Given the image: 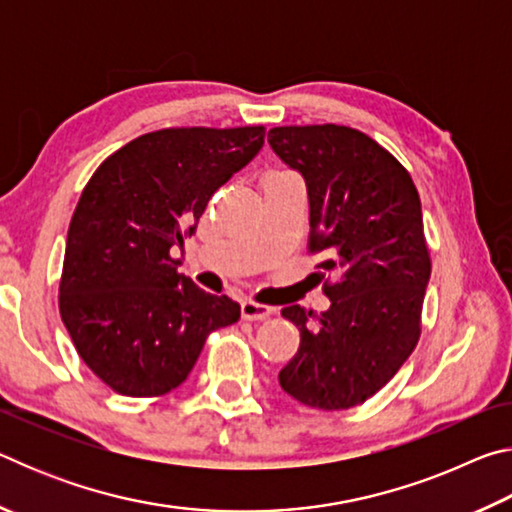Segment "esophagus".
Wrapping results in <instances>:
<instances>
[{
  "instance_id": "34e87169",
  "label": "esophagus",
  "mask_w": 512,
  "mask_h": 512,
  "mask_svg": "<svg viewBox=\"0 0 512 512\" xmlns=\"http://www.w3.org/2000/svg\"><path fill=\"white\" fill-rule=\"evenodd\" d=\"M273 314V309L268 305H259L255 300L241 302V318L244 320H264Z\"/></svg>"
}]
</instances>
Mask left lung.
<instances>
[{
	"label": "left lung",
	"instance_id": "obj_1",
	"mask_svg": "<svg viewBox=\"0 0 512 512\" xmlns=\"http://www.w3.org/2000/svg\"><path fill=\"white\" fill-rule=\"evenodd\" d=\"M268 144L305 178L307 250L323 255L316 275L332 300L320 316L282 309L300 329V348L280 386L311 409H352L381 391L420 341L431 255L418 189L404 164L357 128L277 126Z\"/></svg>",
	"mask_w": 512,
	"mask_h": 512
}]
</instances>
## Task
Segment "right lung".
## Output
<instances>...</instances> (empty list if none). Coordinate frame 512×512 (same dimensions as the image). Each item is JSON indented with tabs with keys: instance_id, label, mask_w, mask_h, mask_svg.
<instances>
[{
	"instance_id": "obj_1",
	"label": "right lung",
	"mask_w": 512,
	"mask_h": 512,
	"mask_svg": "<svg viewBox=\"0 0 512 512\" xmlns=\"http://www.w3.org/2000/svg\"><path fill=\"white\" fill-rule=\"evenodd\" d=\"M264 126H176L135 137L92 173L69 223L58 309L79 357L112 391L183 384L214 329L241 307L178 273L171 248L264 144Z\"/></svg>"
}]
</instances>
